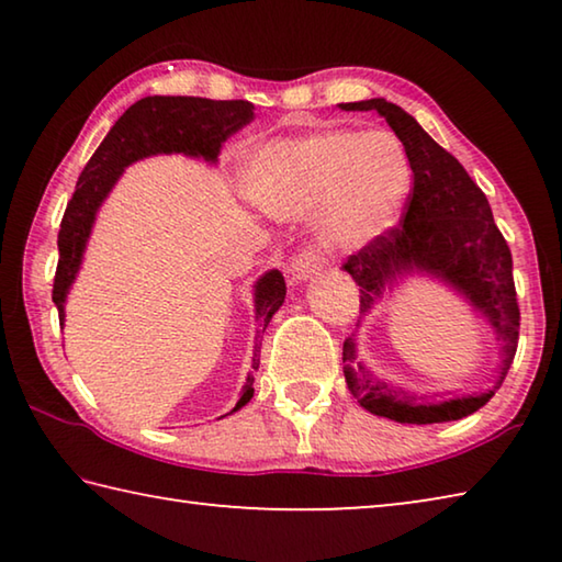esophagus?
Masks as SVG:
<instances>
[{"label": "esophagus", "instance_id": "obj_1", "mask_svg": "<svg viewBox=\"0 0 562 562\" xmlns=\"http://www.w3.org/2000/svg\"><path fill=\"white\" fill-rule=\"evenodd\" d=\"M322 252L315 250V247H304L300 255H294L292 262H290V278L292 282H304L310 280L312 274H317L322 270Z\"/></svg>", "mask_w": 562, "mask_h": 562}]
</instances>
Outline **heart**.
<instances>
[{"mask_svg": "<svg viewBox=\"0 0 562 562\" xmlns=\"http://www.w3.org/2000/svg\"><path fill=\"white\" fill-rule=\"evenodd\" d=\"M243 190L272 217L319 211L325 240L357 250L396 225L412 164L394 133L325 128L260 146L247 160Z\"/></svg>", "mask_w": 562, "mask_h": 562, "instance_id": "heart-1", "label": "heart"}]
</instances>
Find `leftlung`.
Returning a JSON list of instances; mask_svg holds the SVG:
<instances>
[{
    "mask_svg": "<svg viewBox=\"0 0 562 562\" xmlns=\"http://www.w3.org/2000/svg\"><path fill=\"white\" fill-rule=\"evenodd\" d=\"M339 109L376 111L384 116L404 144L414 173L402 223L361 247L357 255H349L341 265V270H347L359 284L361 315H369L384 290L394 288L406 274H429L465 297L501 341V364L493 389L431 402L369 372L357 359V341L351 335L341 349L347 386L367 412L398 424L456 422L479 412L496 394L516 357L520 310L513 284L510 247L493 223L483 190L402 106L386 99H369L339 103Z\"/></svg>",
    "mask_w": 562,
    "mask_h": 562,
    "instance_id": "8db88e82",
    "label": "left lung"
}]
</instances>
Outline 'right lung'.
<instances>
[{
  "instance_id": "obj_1",
  "label": "right lung",
  "mask_w": 562,
  "mask_h": 562,
  "mask_svg": "<svg viewBox=\"0 0 562 562\" xmlns=\"http://www.w3.org/2000/svg\"><path fill=\"white\" fill-rule=\"evenodd\" d=\"M255 106L250 101H213L198 97H146L133 103L123 116L113 123V128L101 140L97 154L91 156L87 168L81 170L79 183L71 195L59 231V265L54 274L52 300L59 310V322L64 325V302L71 284L79 274L83 250L101 203L106 201L111 188L116 186L123 168L136 164L140 158L156 154H186L215 164L217 154L235 131L252 121ZM284 278L280 270L265 272L255 282V319H258V337H255L252 372L260 367L262 331L268 329L274 312L284 302ZM252 372L247 374L240 402L233 412L250 402L255 389ZM231 412V414H233Z\"/></svg>"
}]
</instances>
